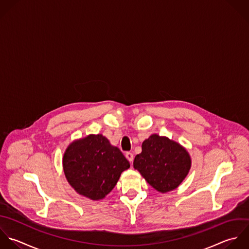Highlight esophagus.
<instances>
[{
  "instance_id": "obj_1",
  "label": "esophagus",
  "mask_w": 249,
  "mask_h": 249,
  "mask_svg": "<svg viewBox=\"0 0 249 249\" xmlns=\"http://www.w3.org/2000/svg\"><path fill=\"white\" fill-rule=\"evenodd\" d=\"M125 156H126V158L128 159L129 162H133V160H134V154H133L132 152H126V153H125Z\"/></svg>"
}]
</instances>
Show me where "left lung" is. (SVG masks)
I'll return each mask as SVG.
<instances>
[{
  "instance_id": "1",
  "label": "left lung",
  "mask_w": 249,
  "mask_h": 249,
  "mask_svg": "<svg viewBox=\"0 0 249 249\" xmlns=\"http://www.w3.org/2000/svg\"><path fill=\"white\" fill-rule=\"evenodd\" d=\"M134 168L154 189L167 193L184 180L191 168V158L177 142L153 134L142 142V152L135 157Z\"/></svg>"
}]
</instances>
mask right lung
Returning a JSON list of instances; mask_svg holds the SVG:
<instances>
[{
    "label": "right lung",
    "instance_id": "obj_1",
    "mask_svg": "<svg viewBox=\"0 0 249 249\" xmlns=\"http://www.w3.org/2000/svg\"><path fill=\"white\" fill-rule=\"evenodd\" d=\"M129 161L118 147L101 134L72 142L63 156V169L70 185L93 201L104 199L116 185Z\"/></svg>",
    "mask_w": 249,
    "mask_h": 249
}]
</instances>
